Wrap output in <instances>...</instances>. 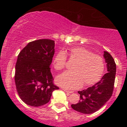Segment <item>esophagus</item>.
<instances>
[{"mask_svg":"<svg viewBox=\"0 0 127 127\" xmlns=\"http://www.w3.org/2000/svg\"><path fill=\"white\" fill-rule=\"evenodd\" d=\"M63 90L65 92H66L67 93H69H69H72V92H71V91H69V90H66V89H63Z\"/></svg>","mask_w":127,"mask_h":127,"instance_id":"esophagus-1","label":"esophagus"}]
</instances>
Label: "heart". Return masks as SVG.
<instances>
[{
  "label": "heart",
  "instance_id": "heart-1",
  "mask_svg": "<svg viewBox=\"0 0 127 127\" xmlns=\"http://www.w3.org/2000/svg\"><path fill=\"white\" fill-rule=\"evenodd\" d=\"M69 56L75 63L72 67L74 72H65L56 78V82L61 86L75 89L82 85L88 87L98 82L105 70L104 60L101 56L94 55L92 51L81 47L72 48ZM66 65V55L60 51L53 60V66L56 71H61Z\"/></svg>",
  "mask_w": 127,
  "mask_h": 127
}]
</instances>
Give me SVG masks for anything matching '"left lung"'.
<instances>
[{"label": "left lung", "mask_w": 127, "mask_h": 127, "mask_svg": "<svg viewBox=\"0 0 127 127\" xmlns=\"http://www.w3.org/2000/svg\"><path fill=\"white\" fill-rule=\"evenodd\" d=\"M107 71L100 80L92 87L79 91L80 100L71 105L73 109L83 114H92L99 110L111 98L114 85L116 64L112 56L104 52Z\"/></svg>", "instance_id": "1"}]
</instances>
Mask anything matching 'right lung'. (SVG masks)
Wrapping results in <instances>:
<instances>
[{"mask_svg":"<svg viewBox=\"0 0 127 127\" xmlns=\"http://www.w3.org/2000/svg\"><path fill=\"white\" fill-rule=\"evenodd\" d=\"M55 53V41L39 39L26 46L18 56L15 81L21 100L29 106L39 107L48 103L54 85L50 71Z\"/></svg>","mask_w":127,"mask_h":127,"instance_id":"right-lung-1","label":"right lung"}]
</instances>
